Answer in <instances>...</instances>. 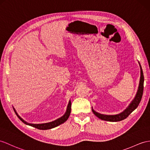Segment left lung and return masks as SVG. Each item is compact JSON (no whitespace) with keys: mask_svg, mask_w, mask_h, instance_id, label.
<instances>
[{"mask_svg":"<svg viewBox=\"0 0 150 150\" xmlns=\"http://www.w3.org/2000/svg\"><path fill=\"white\" fill-rule=\"evenodd\" d=\"M140 69H141V78H140V81H139V85L137 90V92L136 93V96L134 98L132 103L130 104L125 111L120 113L119 115H101L100 113H98L96 111H95L92 109V111L93 114L96 115L98 118H100L105 121H109V122H120L122 120L127 118L131 112L134 111L137 107L139 104L141 100L142 93H143V89H144V75L143 72H142V67L140 65Z\"/></svg>","mask_w":150,"mask_h":150,"instance_id":"1","label":"left lung"}]
</instances>
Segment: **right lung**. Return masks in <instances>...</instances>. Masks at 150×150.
Returning <instances> with one entry per match:
<instances>
[{
    "instance_id": "right-lung-1",
    "label": "right lung",
    "mask_w": 150,
    "mask_h": 150,
    "mask_svg": "<svg viewBox=\"0 0 150 150\" xmlns=\"http://www.w3.org/2000/svg\"><path fill=\"white\" fill-rule=\"evenodd\" d=\"M14 111L15 112L16 115L18 116V117L20 118V120H21V122H23L25 124H26V125H30L32 127H34L36 129H38L40 130H47V129H53L54 127H56L58 125H60V124L64 123L65 121H67V120L69 118V116H70L71 114V102L69 101V104L67 105V111L65 113V115L62 116L61 118H58L56 120H54L53 122H50V123H42V124H32V123H28L27 122H26L25 121L21 118L20 116H18V115L17 114V112H16V111L14 110Z\"/></svg>"
}]
</instances>
